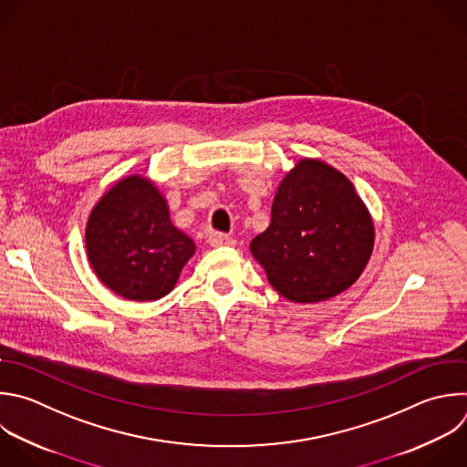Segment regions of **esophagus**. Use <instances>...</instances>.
<instances>
[{"mask_svg":"<svg viewBox=\"0 0 467 467\" xmlns=\"http://www.w3.org/2000/svg\"><path fill=\"white\" fill-rule=\"evenodd\" d=\"M209 244L213 247H233L236 244V240L231 238L229 234H223V233H218V231H211L209 233Z\"/></svg>","mask_w":467,"mask_h":467,"instance_id":"esophagus-1","label":"esophagus"}]
</instances>
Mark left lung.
Instances as JSON below:
<instances>
[{
  "mask_svg": "<svg viewBox=\"0 0 467 467\" xmlns=\"http://www.w3.org/2000/svg\"><path fill=\"white\" fill-rule=\"evenodd\" d=\"M374 249V223L352 182L319 160H300L280 182L269 227L251 254L291 302H323L348 289Z\"/></svg>",
  "mask_w": 467,
  "mask_h": 467,
  "instance_id": "1",
  "label": "left lung"
}]
</instances>
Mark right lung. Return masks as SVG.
Listing matches in <instances>:
<instances>
[{
	"label": "right lung",
	"instance_id": "right-lung-1",
	"mask_svg": "<svg viewBox=\"0 0 467 467\" xmlns=\"http://www.w3.org/2000/svg\"><path fill=\"white\" fill-rule=\"evenodd\" d=\"M86 251L102 284L128 300L142 302L174 289L196 245L171 222L158 187L144 176H128L93 207Z\"/></svg>",
	"mask_w": 467,
	"mask_h": 467
}]
</instances>
